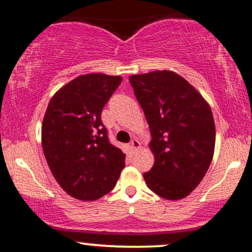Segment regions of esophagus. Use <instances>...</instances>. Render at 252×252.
<instances>
[{
	"label": "esophagus",
	"mask_w": 252,
	"mask_h": 252,
	"mask_svg": "<svg viewBox=\"0 0 252 252\" xmlns=\"http://www.w3.org/2000/svg\"><path fill=\"white\" fill-rule=\"evenodd\" d=\"M130 147H131L132 150H135V152H136V150L140 148V142H138L136 138H132L131 142H130Z\"/></svg>",
	"instance_id": "34e87169"
}]
</instances>
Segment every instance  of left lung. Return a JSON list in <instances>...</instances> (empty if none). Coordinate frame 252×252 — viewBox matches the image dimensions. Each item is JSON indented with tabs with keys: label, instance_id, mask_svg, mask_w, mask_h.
I'll use <instances>...</instances> for the list:
<instances>
[{
	"label": "left lung",
	"instance_id": "obj_1",
	"mask_svg": "<svg viewBox=\"0 0 252 252\" xmlns=\"http://www.w3.org/2000/svg\"><path fill=\"white\" fill-rule=\"evenodd\" d=\"M149 124L154 166L144 173L149 189L168 200L187 196L200 184L213 158L216 128L209 104L172 71L129 78Z\"/></svg>",
	"mask_w": 252,
	"mask_h": 252
}]
</instances>
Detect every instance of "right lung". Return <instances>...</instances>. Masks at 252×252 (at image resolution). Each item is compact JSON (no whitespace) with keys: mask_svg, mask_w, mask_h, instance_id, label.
<instances>
[{"mask_svg":"<svg viewBox=\"0 0 252 252\" xmlns=\"http://www.w3.org/2000/svg\"><path fill=\"white\" fill-rule=\"evenodd\" d=\"M121 83L120 76H80L63 86L46 110L43 154L60 187L79 200L108 194L126 164V154L110 143L100 118Z\"/></svg>","mask_w":252,"mask_h":252,"instance_id":"obj_1","label":"right lung"}]
</instances>
